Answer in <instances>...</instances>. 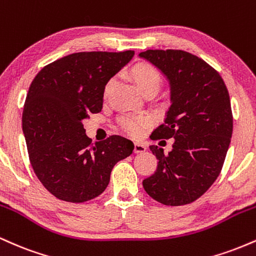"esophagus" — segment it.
Listing matches in <instances>:
<instances>
[{"label": "esophagus", "instance_id": "1", "mask_svg": "<svg viewBox=\"0 0 256 256\" xmlns=\"http://www.w3.org/2000/svg\"><path fill=\"white\" fill-rule=\"evenodd\" d=\"M146 150V148L144 144H142V143H140V142L134 143V152H143Z\"/></svg>", "mask_w": 256, "mask_h": 256}]
</instances>
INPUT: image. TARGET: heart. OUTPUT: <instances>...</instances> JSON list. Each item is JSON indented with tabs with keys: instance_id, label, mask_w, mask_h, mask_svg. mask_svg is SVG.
Returning a JSON list of instances; mask_svg holds the SVG:
<instances>
[{
	"instance_id": "1",
	"label": "heart",
	"mask_w": 256,
	"mask_h": 256,
	"mask_svg": "<svg viewBox=\"0 0 256 256\" xmlns=\"http://www.w3.org/2000/svg\"><path fill=\"white\" fill-rule=\"evenodd\" d=\"M128 76L132 79L136 86L142 91L143 94L148 91H156L160 89L162 84V74L158 71V67L149 62H137L131 67L128 71ZM114 88V79L112 78L104 88V98H107L110 95ZM152 124V120L146 116H124L119 120L120 128L131 136H140Z\"/></svg>"
}]
</instances>
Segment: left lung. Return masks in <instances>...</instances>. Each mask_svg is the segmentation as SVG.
Masks as SVG:
<instances>
[{
  "mask_svg": "<svg viewBox=\"0 0 256 256\" xmlns=\"http://www.w3.org/2000/svg\"><path fill=\"white\" fill-rule=\"evenodd\" d=\"M140 56L158 67L171 84L172 104L150 138H174L168 154L150 146L158 167L143 188L162 204H192L210 189L224 165L234 128L228 88L216 70L188 52L149 49Z\"/></svg>",
  "mask_w": 256,
  "mask_h": 256,
  "instance_id": "1",
  "label": "left lung"
}]
</instances>
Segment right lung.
Segmentation results:
<instances>
[{
	"mask_svg": "<svg viewBox=\"0 0 256 256\" xmlns=\"http://www.w3.org/2000/svg\"><path fill=\"white\" fill-rule=\"evenodd\" d=\"M134 52H74L44 66L22 110L28 158L43 186L61 201L82 204L101 195L114 165L134 146L110 136L92 143L83 120L101 112L104 88Z\"/></svg>",
	"mask_w": 256,
	"mask_h": 256,
	"instance_id": "1",
	"label": "right lung"
}]
</instances>
